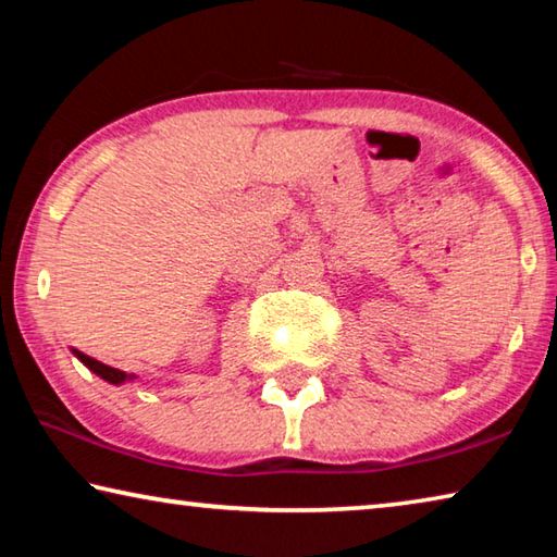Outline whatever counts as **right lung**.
<instances>
[{
  "label": "right lung",
  "instance_id": "right-lung-1",
  "mask_svg": "<svg viewBox=\"0 0 557 557\" xmlns=\"http://www.w3.org/2000/svg\"><path fill=\"white\" fill-rule=\"evenodd\" d=\"M73 354L78 356L81 361L86 363L92 373H98L102 381H108V383H112V385H120V383H125V381H129V379H135V375H132V373H125V371H117V369H112V366L100 363V361H96V358H90V356H86V354L75 351V348H73Z\"/></svg>",
  "mask_w": 557,
  "mask_h": 557
}]
</instances>
